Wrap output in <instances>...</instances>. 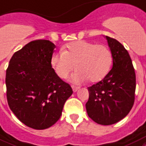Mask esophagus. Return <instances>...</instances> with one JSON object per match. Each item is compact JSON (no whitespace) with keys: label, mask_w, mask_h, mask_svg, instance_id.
Returning <instances> with one entry per match:
<instances>
[{"label":"esophagus","mask_w":146,"mask_h":146,"mask_svg":"<svg viewBox=\"0 0 146 146\" xmlns=\"http://www.w3.org/2000/svg\"><path fill=\"white\" fill-rule=\"evenodd\" d=\"M72 89H73V91L74 92V93H76V91L79 90V87H77V86H72Z\"/></svg>","instance_id":"obj_1"}]
</instances>
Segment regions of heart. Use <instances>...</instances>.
<instances>
[{"instance_id":"1","label":"heart","mask_w":146,"mask_h":146,"mask_svg":"<svg viewBox=\"0 0 146 146\" xmlns=\"http://www.w3.org/2000/svg\"><path fill=\"white\" fill-rule=\"evenodd\" d=\"M51 64L62 79L67 77L76 66L78 70L71 76V82L81 83L89 79L92 83H97L110 71L112 54L105 45H96L84 40L75 41L66 45L63 52L53 55Z\"/></svg>"}]
</instances>
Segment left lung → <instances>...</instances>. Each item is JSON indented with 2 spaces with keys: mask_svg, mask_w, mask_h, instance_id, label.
I'll return each mask as SVG.
<instances>
[{
  "mask_svg": "<svg viewBox=\"0 0 146 146\" xmlns=\"http://www.w3.org/2000/svg\"><path fill=\"white\" fill-rule=\"evenodd\" d=\"M113 57V67L96 84L88 87L86 109L89 117L98 124H115L129 114L134 104L135 73L125 47L110 36H105Z\"/></svg>",
  "mask_w": 146,
  "mask_h": 146,
  "instance_id": "8db88e82",
  "label": "left lung"
}]
</instances>
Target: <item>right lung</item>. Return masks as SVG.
<instances>
[{
  "label": "right lung",
  "instance_id": "obj_1",
  "mask_svg": "<svg viewBox=\"0 0 146 146\" xmlns=\"http://www.w3.org/2000/svg\"><path fill=\"white\" fill-rule=\"evenodd\" d=\"M55 47L46 40L31 41L14 53L6 71L9 107L21 122L34 129L54 125L73 94L70 86L52 68Z\"/></svg>",
  "mask_w": 146,
  "mask_h": 146
}]
</instances>
